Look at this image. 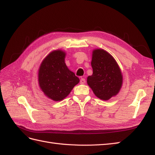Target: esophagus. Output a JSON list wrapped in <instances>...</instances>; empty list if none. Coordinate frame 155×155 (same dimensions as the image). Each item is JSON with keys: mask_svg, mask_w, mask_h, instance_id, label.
Here are the masks:
<instances>
[{"mask_svg": "<svg viewBox=\"0 0 155 155\" xmlns=\"http://www.w3.org/2000/svg\"><path fill=\"white\" fill-rule=\"evenodd\" d=\"M80 82H81V84H84L85 82H86L85 78H81V81H80Z\"/></svg>", "mask_w": 155, "mask_h": 155, "instance_id": "esophagus-1", "label": "esophagus"}]
</instances>
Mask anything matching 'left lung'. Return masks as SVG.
Returning <instances> with one entry per match:
<instances>
[{
	"label": "left lung",
	"instance_id": "8db88e82",
	"mask_svg": "<svg viewBox=\"0 0 155 155\" xmlns=\"http://www.w3.org/2000/svg\"><path fill=\"white\" fill-rule=\"evenodd\" d=\"M91 65L93 74L88 77L87 83L94 94L104 100L116 96L121 87L122 75L114 57L103 49H95Z\"/></svg>",
	"mask_w": 155,
	"mask_h": 155
}]
</instances>
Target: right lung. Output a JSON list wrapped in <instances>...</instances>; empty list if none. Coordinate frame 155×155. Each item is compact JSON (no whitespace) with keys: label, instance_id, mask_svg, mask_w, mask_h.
Listing matches in <instances>:
<instances>
[{"label":"right lung","instance_id":"1","mask_svg":"<svg viewBox=\"0 0 155 155\" xmlns=\"http://www.w3.org/2000/svg\"><path fill=\"white\" fill-rule=\"evenodd\" d=\"M65 53L57 50L42 61L39 69V86L44 94L54 101H60L69 94L80 80L64 63Z\"/></svg>","mask_w":155,"mask_h":155}]
</instances>
